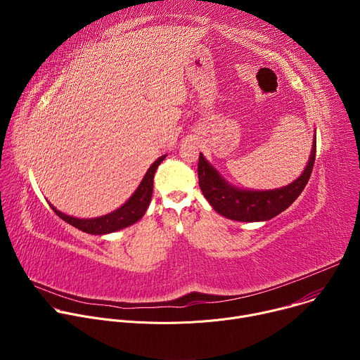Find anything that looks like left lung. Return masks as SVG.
Instances as JSON below:
<instances>
[{"instance_id":"obj_1","label":"left lung","mask_w":360,"mask_h":360,"mask_svg":"<svg viewBox=\"0 0 360 360\" xmlns=\"http://www.w3.org/2000/svg\"><path fill=\"white\" fill-rule=\"evenodd\" d=\"M316 132V131H315ZM316 157V135L307 164L293 182L278 189L252 191L229 184L207 160L199 153L198 178L199 186L211 203V207L222 217L239 222L269 221L283 212L302 193L311 178Z\"/></svg>"}]
</instances>
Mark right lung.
I'll return each mask as SVG.
<instances>
[{
  "label": "right lung",
  "mask_w": 360,
  "mask_h": 360,
  "mask_svg": "<svg viewBox=\"0 0 360 360\" xmlns=\"http://www.w3.org/2000/svg\"><path fill=\"white\" fill-rule=\"evenodd\" d=\"M165 157L167 155H162L149 167V169L146 171L143 179L141 181L139 186L132 193V196L122 205V207H120L111 214L102 215L98 218H91V219H82V218L70 217L58 211L56 207H53V205H51V208H53V211L67 224L91 235H107V233L121 231L127 226H131L145 215L149 207L152 191H153V175H155L157 168L165 160Z\"/></svg>",
  "instance_id": "1"
}]
</instances>
